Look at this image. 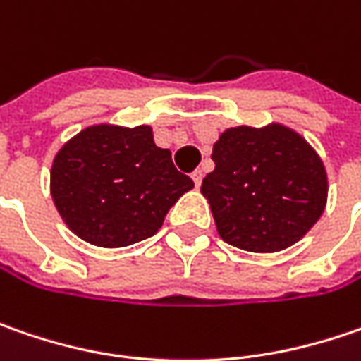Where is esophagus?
Masks as SVG:
<instances>
[{
    "label": "esophagus",
    "mask_w": 361,
    "mask_h": 361,
    "mask_svg": "<svg viewBox=\"0 0 361 361\" xmlns=\"http://www.w3.org/2000/svg\"><path fill=\"white\" fill-rule=\"evenodd\" d=\"M190 176H192L195 185H197V187H201V180H202V171H201V169H197V171L190 174Z\"/></svg>",
    "instance_id": "34e87169"
}]
</instances>
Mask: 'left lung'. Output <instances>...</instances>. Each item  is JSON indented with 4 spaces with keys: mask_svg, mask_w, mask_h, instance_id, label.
Segmentation results:
<instances>
[{
    "mask_svg": "<svg viewBox=\"0 0 361 361\" xmlns=\"http://www.w3.org/2000/svg\"><path fill=\"white\" fill-rule=\"evenodd\" d=\"M202 178L219 237L251 253H277L312 229L327 204L322 157L299 132L271 122L235 126L213 145Z\"/></svg>",
    "mask_w": 361,
    "mask_h": 361,
    "instance_id": "1",
    "label": "left lung"
}]
</instances>
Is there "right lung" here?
Returning <instances> with one entry per match:
<instances>
[{"label": "right lung", "mask_w": 361, "mask_h": 361, "mask_svg": "<svg viewBox=\"0 0 361 361\" xmlns=\"http://www.w3.org/2000/svg\"><path fill=\"white\" fill-rule=\"evenodd\" d=\"M195 187L154 145L148 124H92L56 152L49 192L66 227L82 241L118 249L152 237L174 202Z\"/></svg>", "instance_id": "right-lung-1"}]
</instances>
